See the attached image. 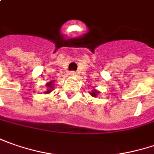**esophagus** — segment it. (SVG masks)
<instances>
[{"instance_id":"esophagus-1","label":"esophagus","mask_w":154,"mask_h":154,"mask_svg":"<svg viewBox=\"0 0 154 154\" xmlns=\"http://www.w3.org/2000/svg\"><path fill=\"white\" fill-rule=\"evenodd\" d=\"M70 76H71V77H77V73L76 72V71H70Z\"/></svg>"}]
</instances>
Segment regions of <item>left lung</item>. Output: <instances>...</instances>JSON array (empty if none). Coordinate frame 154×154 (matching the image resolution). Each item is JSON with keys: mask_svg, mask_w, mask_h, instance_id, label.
I'll use <instances>...</instances> for the list:
<instances>
[{"mask_svg": "<svg viewBox=\"0 0 154 154\" xmlns=\"http://www.w3.org/2000/svg\"><path fill=\"white\" fill-rule=\"evenodd\" d=\"M99 93H100V91H98L97 89H94V88H93V90H91V92H90V96L93 97H97Z\"/></svg>", "mask_w": 154, "mask_h": 154, "instance_id": "8db88e82", "label": "left lung"}]
</instances>
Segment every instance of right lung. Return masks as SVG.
Segmentation results:
<instances>
[{"instance_id":"obj_1","label":"right lung","mask_w":154,"mask_h":154,"mask_svg":"<svg viewBox=\"0 0 154 154\" xmlns=\"http://www.w3.org/2000/svg\"><path fill=\"white\" fill-rule=\"evenodd\" d=\"M54 80H51L50 82L46 83L45 84V87H46V90L44 91V94H50L51 92L53 90V88H54Z\"/></svg>"}]
</instances>
